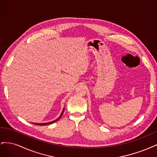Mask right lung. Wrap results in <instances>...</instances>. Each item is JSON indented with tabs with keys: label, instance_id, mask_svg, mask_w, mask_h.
Wrapping results in <instances>:
<instances>
[{
	"label": "right lung",
	"instance_id": "add662e5",
	"mask_svg": "<svg viewBox=\"0 0 157 157\" xmlns=\"http://www.w3.org/2000/svg\"><path fill=\"white\" fill-rule=\"evenodd\" d=\"M64 110H65V108L63 109V111H62V112H61V115H60V116L59 117V118H58L56 120H55V121H54L49 122H46V123H33V124H36V125H40V126H46V125H48V124H52V123L56 122H57V121H59V120L60 119V118H61V117H62V115H63V112H64Z\"/></svg>",
	"mask_w": 157,
	"mask_h": 157
}]
</instances>
